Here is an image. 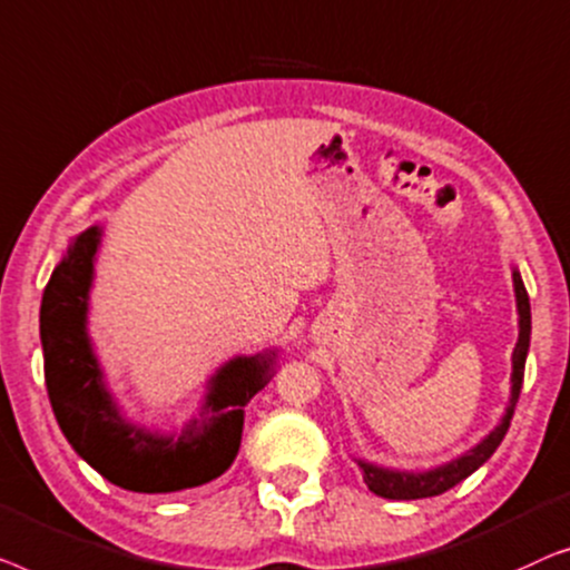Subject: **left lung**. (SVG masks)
Instances as JSON below:
<instances>
[{
  "instance_id": "1",
  "label": "left lung",
  "mask_w": 570,
  "mask_h": 570,
  "mask_svg": "<svg viewBox=\"0 0 570 570\" xmlns=\"http://www.w3.org/2000/svg\"><path fill=\"white\" fill-rule=\"evenodd\" d=\"M514 292H517V309H519V341L514 348V356H511V400L507 407V415H503L499 426H495L491 434H488L483 442L475 449H470L468 454L456 456V460L442 464V468H434L429 472H397L387 468H376V464H368L358 460V468L364 470V483L368 491L382 495V499L392 501H413V499H431V495H439L462 483L464 478L472 475L480 464L491 460V454L499 449V444L507 436L511 415H514L519 392H522L524 382V364H527V351H529V333H532V315H529V296L522 276L514 271Z\"/></svg>"
}]
</instances>
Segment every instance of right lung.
<instances>
[{"label": "right lung", "instance_id": "add662e5", "mask_svg": "<svg viewBox=\"0 0 570 570\" xmlns=\"http://www.w3.org/2000/svg\"><path fill=\"white\" fill-rule=\"evenodd\" d=\"M100 229L75 237L53 268L41 302L46 390L67 442L118 488L134 493H173L219 478L235 462L243 439V407L271 380L274 356H239L208 382L204 421H190L178 442L124 421L102 384L87 338V296Z\"/></svg>", "mask_w": 570, "mask_h": 570}]
</instances>
